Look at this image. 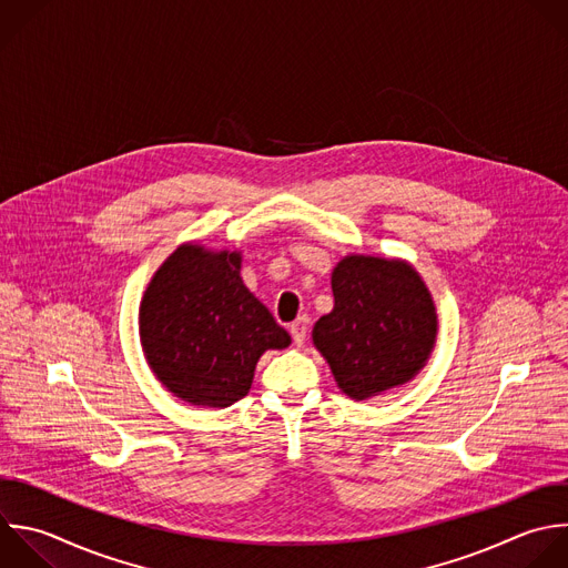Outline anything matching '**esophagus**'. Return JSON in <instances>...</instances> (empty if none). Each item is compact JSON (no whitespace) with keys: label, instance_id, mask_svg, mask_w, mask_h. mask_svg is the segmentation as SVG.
Returning a JSON list of instances; mask_svg holds the SVG:
<instances>
[{"label":"esophagus","instance_id":"obj_1","mask_svg":"<svg viewBox=\"0 0 568 568\" xmlns=\"http://www.w3.org/2000/svg\"><path fill=\"white\" fill-rule=\"evenodd\" d=\"M306 335H308V317H297L291 324V337L297 346H302L306 342Z\"/></svg>","mask_w":568,"mask_h":568}]
</instances>
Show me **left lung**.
Returning a JSON list of instances; mask_svg holds the SVG:
<instances>
[{
  "label": "left lung",
  "instance_id": "8db88e82",
  "mask_svg": "<svg viewBox=\"0 0 568 568\" xmlns=\"http://www.w3.org/2000/svg\"><path fill=\"white\" fill-rule=\"evenodd\" d=\"M331 286L335 306L315 322L313 342L339 388L366 399L408 382L437 333L430 293L415 268L351 255L335 266Z\"/></svg>",
  "mask_w": 568,
  "mask_h": 568
}]
</instances>
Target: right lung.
Masks as SVG:
<instances>
[{
  "label": "right lung",
  "instance_id": "add662e5",
  "mask_svg": "<svg viewBox=\"0 0 568 568\" xmlns=\"http://www.w3.org/2000/svg\"><path fill=\"white\" fill-rule=\"evenodd\" d=\"M240 253L180 246L153 275L140 308L146 359L160 382L197 406L242 399L260 355L291 335L244 286Z\"/></svg>",
  "mask_w": 568,
  "mask_h": 568
}]
</instances>
